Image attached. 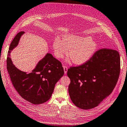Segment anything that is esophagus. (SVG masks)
I'll return each instance as SVG.
<instances>
[{"instance_id":"1","label":"esophagus","mask_w":127,"mask_h":127,"mask_svg":"<svg viewBox=\"0 0 127 127\" xmlns=\"http://www.w3.org/2000/svg\"><path fill=\"white\" fill-rule=\"evenodd\" d=\"M63 67H64V73H65V74H66V73H67V72L68 68H67V66H63Z\"/></svg>"}]
</instances>
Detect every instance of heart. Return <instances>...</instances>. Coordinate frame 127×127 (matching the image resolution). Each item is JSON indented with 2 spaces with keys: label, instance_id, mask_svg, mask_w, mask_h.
<instances>
[{
  "label": "heart",
  "instance_id": "heart-1",
  "mask_svg": "<svg viewBox=\"0 0 127 127\" xmlns=\"http://www.w3.org/2000/svg\"><path fill=\"white\" fill-rule=\"evenodd\" d=\"M55 55L63 58L68 53L73 63L80 65L87 63L93 56L97 49V44L91 37L68 34L64 40L57 37L53 44Z\"/></svg>",
  "mask_w": 127,
  "mask_h": 127
}]
</instances>
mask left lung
I'll return each instance as SVG.
<instances>
[{
  "label": "left lung",
  "instance_id": "obj_1",
  "mask_svg": "<svg viewBox=\"0 0 127 127\" xmlns=\"http://www.w3.org/2000/svg\"><path fill=\"white\" fill-rule=\"evenodd\" d=\"M120 72L118 52L108 48L97 51L87 63L68 69L71 100L80 109H89L97 107L112 93Z\"/></svg>",
  "mask_w": 127,
  "mask_h": 127
}]
</instances>
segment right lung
Returning a JSON list of instances; mask_svg holds the SVG:
<instances>
[{
    "mask_svg": "<svg viewBox=\"0 0 127 127\" xmlns=\"http://www.w3.org/2000/svg\"><path fill=\"white\" fill-rule=\"evenodd\" d=\"M24 32L15 35L11 43L7 58V69L14 87L25 100L34 104H41L51 98L55 85L64 75L61 62L47 53L35 68L27 74L18 69L12 63L10 53L18 45Z\"/></svg>",
    "mask_w": 127,
    "mask_h": 127,
    "instance_id": "1",
    "label": "right lung"
}]
</instances>
